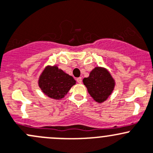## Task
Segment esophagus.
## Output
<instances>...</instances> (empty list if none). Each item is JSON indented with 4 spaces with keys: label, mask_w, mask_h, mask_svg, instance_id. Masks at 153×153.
I'll list each match as a JSON object with an SVG mask.
<instances>
[{
    "label": "esophagus",
    "mask_w": 153,
    "mask_h": 153,
    "mask_svg": "<svg viewBox=\"0 0 153 153\" xmlns=\"http://www.w3.org/2000/svg\"><path fill=\"white\" fill-rule=\"evenodd\" d=\"M76 82L78 83H82V77H79V78L76 79Z\"/></svg>",
    "instance_id": "1"
}]
</instances>
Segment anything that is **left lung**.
<instances>
[{"mask_svg":"<svg viewBox=\"0 0 153 153\" xmlns=\"http://www.w3.org/2000/svg\"><path fill=\"white\" fill-rule=\"evenodd\" d=\"M83 83L90 95L97 102H104L111 94L115 82L106 69L97 67L90 73L89 76L83 79Z\"/></svg>","mask_w":153,"mask_h":153,"instance_id":"8db88e82","label":"left lung"}]
</instances>
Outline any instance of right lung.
<instances>
[{"instance_id": "add662e5", "label": "right lung", "mask_w": 153, "mask_h": 153, "mask_svg": "<svg viewBox=\"0 0 153 153\" xmlns=\"http://www.w3.org/2000/svg\"><path fill=\"white\" fill-rule=\"evenodd\" d=\"M39 86L42 92L54 100L62 99L67 94L76 81L57 66L46 67L39 79Z\"/></svg>"}]
</instances>
